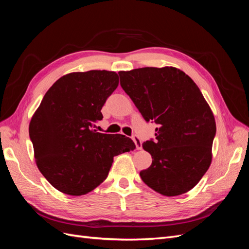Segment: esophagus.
<instances>
[{"mask_svg":"<svg viewBox=\"0 0 249 249\" xmlns=\"http://www.w3.org/2000/svg\"><path fill=\"white\" fill-rule=\"evenodd\" d=\"M132 139H133V141L135 142V144H136V147H137L138 149H141V148H142V142H141L140 138L137 136V135H133Z\"/></svg>","mask_w":249,"mask_h":249,"instance_id":"34e87169","label":"esophagus"}]
</instances>
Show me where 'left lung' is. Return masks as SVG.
<instances>
[{
    "label": "left lung",
    "mask_w": 249,
    "mask_h": 249,
    "mask_svg": "<svg viewBox=\"0 0 249 249\" xmlns=\"http://www.w3.org/2000/svg\"><path fill=\"white\" fill-rule=\"evenodd\" d=\"M120 86L145 122H154L156 139L142 147L152 155L140 171L149 188L165 196L186 193L196 185L212 161L216 124L193 80L176 67H142L119 71Z\"/></svg>",
    "instance_id": "obj_1"
}]
</instances>
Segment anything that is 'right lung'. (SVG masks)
Wrapping results in <instances>:
<instances>
[{"instance_id": "obj_1", "label": "right lung", "mask_w": 249, "mask_h": 249, "mask_svg": "<svg viewBox=\"0 0 249 249\" xmlns=\"http://www.w3.org/2000/svg\"><path fill=\"white\" fill-rule=\"evenodd\" d=\"M118 82L114 71L71 72L44 94L29 135L37 167L57 190L74 196L92 191L107 178L113 158L136 148L124 135L93 130Z\"/></svg>"}]
</instances>
